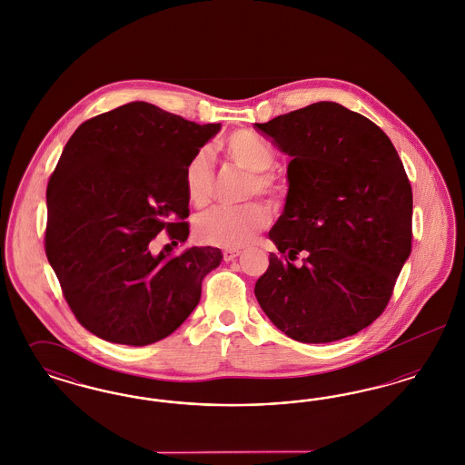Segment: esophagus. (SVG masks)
Segmentation results:
<instances>
[{
    "label": "esophagus",
    "mask_w": 465,
    "mask_h": 465,
    "mask_svg": "<svg viewBox=\"0 0 465 465\" xmlns=\"http://www.w3.org/2000/svg\"><path fill=\"white\" fill-rule=\"evenodd\" d=\"M239 254H241L239 249H226V251L223 252V258H224V262H232V260H235Z\"/></svg>",
    "instance_id": "1"
}]
</instances>
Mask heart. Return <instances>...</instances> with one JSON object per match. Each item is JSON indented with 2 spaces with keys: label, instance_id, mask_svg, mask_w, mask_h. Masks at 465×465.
<instances>
[{
  "label": "heart",
  "instance_id": "1",
  "mask_svg": "<svg viewBox=\"0 0 465 465\" xmlns=\"http://www.w3.org/2000/svg\"><path fill=\"white\" fill-rule=\"evenodd\" d=\"M223 152L245 173L249 181L245 197L260 195L270 207H279L286 199L284 183L268 173L275 163V153L263 137L249 131L230 134L223 143ZM184 190L188 200L203 207L214 195V169L211 155L205 148H199L188 158L183 173ZM268 223L266 209L258 202H247L237 207H214L200 214L195 222V235L200 242L218 247H241L252 241Z\"/></svg>",
  "mask_w": 465,
  "mask_h": 465
}]
</instances>
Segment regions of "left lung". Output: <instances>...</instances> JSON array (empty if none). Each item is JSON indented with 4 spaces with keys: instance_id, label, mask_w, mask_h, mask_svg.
Here are the masks:
<instances>
[{
    "instance_id": "left-lung-1",
    "label": "left lung",
    "mask_w": 465,
    "mask_h": 465,
    "mask_svg": "<svg viewBox=\"0 0 465 465\" xmlns=\"http://www.w3.org/2000/svg\"><path fill=\"white\" fill-rule=\"evenodd\" d=\"M254 129L292 158L258 303L296 341L352 336L387 309L411 252L413 193L398 152L370 118L330 101Z\"/></svg>"
}]
</instances>
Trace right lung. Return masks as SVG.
Returning a JSON list of instances; mask_svg holds the SVG:
<instances>
[{"instance_id":"1","label":"right lung","mask_w":465,"mask_h":465,"mask_svg":"<svg viewBox=\"0 0 465 465\" xmlns=\"http://www.w3.org/2000/svg\"><path fill=\"white\" fill-rule=\"evenodd\" d=\"M220 127L137 101L90 118L69 137L46 186L45 252L73 315L92 334L150 345L199 305L222 251L156 256L152 241L162 232L173 245L188 239L184 165Z\"/></svg>"}]
</instances>
